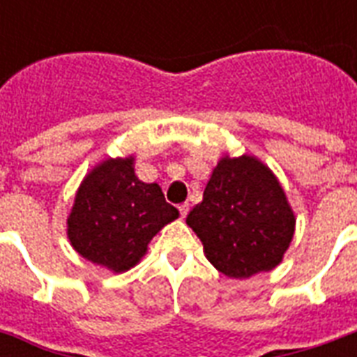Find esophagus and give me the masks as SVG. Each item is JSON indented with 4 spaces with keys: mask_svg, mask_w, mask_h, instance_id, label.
<instances>
[{
    "mask_svg": "<svg viewBox=\"0 0 357 357\" xmlns=\"http://www.w3.org/2000/svg\"><path fill=\"white\" fill-rule=\"evenodd\" d=\"M178 209H179V215H181V218H185L187 217V213H189V204H181Z\"/></svg>",
    "mask_w": 357,
    "mask_h": 357,
    "instance_id": "esophagus-1",
    "label": "esophagus"
}]
</instances>
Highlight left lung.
Segmentation results:
<instances>
[{"instance_id": "obj_1", "label": "left lung", "mask_w": 357, "mask_h": 357, "mask_svg": "<svg viewBox=\"0 0 357 357\" xmlns=\"http://www.w3.org/2000/svg\"><path fill=\"white\" fill-rule=\"evenodd\" d=\"M294 222L278 178L254 155H224L207 181L204 200L187 215L209 263L238 280L282 263Z\"/></svg>"}]
</instances>
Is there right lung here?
Masks as SVG:
<instances>
[{
  "instance_id": "1",
  "label": "right lung",
  "mask_w": 357,
  "mask_h": 357,
  "mask_svg": "<svg viewBox=\"0 0 357 357\" xmlns=\"http://www.w3.org/2000/svg\"><path fill=\"white\" fill-rule=\"evenodd\" d=\"M178 217L159 185L135 176V157L129 155L102 161L86 174L66 224L77 254L109 271L126 272Z\"/></svg>"
}]
</instances>
